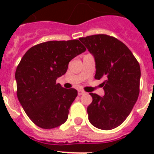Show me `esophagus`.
I'll use <instances>...</instances> for the list:
<instances>
[{
	"instance_id": "1",
	"label": "esophagus",
	"mask_w": 154,
	"mask_h": 154,
	"mask_svg": "<svg viewBox=\"0 0 154 154\" xmlns=\"http://www.w3.org/2000/svg\"><path fill=\"white\" fill-rule=\"evenodd\" d=\"M84 94H85V92L83 91V90H81V89L78 90V95H79V96H82V95H83Z\"/></svg>"
}]
</instances>
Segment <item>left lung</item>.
<instances>
[{
    "mask_svg": "<svg viewBox=\"0 0 154 154\" xmlns=\"http://www.w3.org/2000/svg\"><path fill=\"white\" fill-rule=\"evenodd\" d=\"M94 55L95 79L102 80L105 95L89 93L93 101L87 108L94 126L110 130L122 125L133 109L140 92L141 69L125 45L106 34L79 38Z\"/></svg>",
    "mask_w": 154,
    "mask_h": 154,
    "instance_id": "obj_1",
    "label": "left lung"
}]
</instances>
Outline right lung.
<instances>
[{
	"instance_id": "1",
	"label": "right lung",
	"mask_w": 154,
	"mask_h": 154,
	"mask_svg": "<svg viewBox=\"0 0 154 154\" xmlns=\"http://www.w3.org/2000/svg\"><path fill=\"white\" fill-rule=\"evenodd\" d=\"M85 50L78 40L50 41L32 46L21 58L15 73L17 95L38 127L53 129L66 122L77 91L56 81L66 72L70 60Z\"/></svg>"
}]
</instances>
